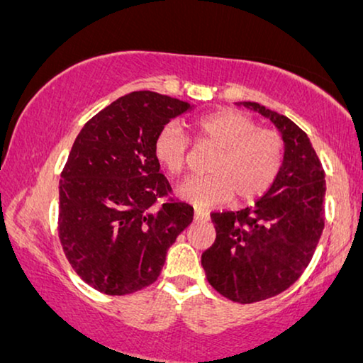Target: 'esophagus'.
<instances>
[{"instance_id": "34e87169", "label": "esophagus", "mask_w": 363, "mask_h": 363, "mask_svg": "<svg viewBox=\"0 0 363 363\" xmlns=\"http://www.w3.org/2000/svg\"><path fill=\"white\" fill-rule=\"evenodd\" d=\"M194 220L202 221V223H205V221L210 220V215L207 212H203V210L196 208V210H194Z\"/></svg>"}]
</instances>
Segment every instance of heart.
<instances>
[{
	"mask_svg": "<svg viewBox=\"0 0 363 363\" xmlns=\"http://www.w3.org/2000/svg\"><path fill=\"white\" fill-rule=\"evenodd\" d=\"M197 143L216 148L208 161L210 174L191 177L176 189L177 197L199 208L252 202L264 196L282 171L285 142L275 130L261 128L250 113L221 109L194 122ZM189 142L182 128L169 122L160 128L153 142L158 163L177 176L186 169Z\"/></svg>",
	"mask_w": 363,
	"mask_h": 363,
	"instance_id": "b5f03b06",
	"label": "heart"
}]
</instances>
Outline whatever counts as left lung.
Returning a JSON list of instances; mask_svg holds the SVG:
<instances>
[{"instance_id":"1","label":"left lung","mask_w":363,"mask_h":363,"mask_svg":"<svg viewBox=\"0 0 363 363\" xmlns=\"http://www.w3.org/2000/svg\"><path fill=\"white\" fill-rule=\"evenodd\" d=\"M267 117L285 142V161L254 207L212 213L216 240L202 254L213 289L238 303L282 294L308 267L324 230V169L308 135L257 102H238Z\"/></svg>"}]
</instances>
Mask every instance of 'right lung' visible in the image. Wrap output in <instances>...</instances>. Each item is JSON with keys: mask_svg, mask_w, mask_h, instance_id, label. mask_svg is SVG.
<instances>
[{"mask_svg": "<svg viewBox=\"0 0 363 363\" xmlns=\"http://www.w3.org/2000/svg\"><path fill=\"white\" fill-rule=\"evenodd\" d=\"M194 106L151 91L118 97L81 128L60 179L58 236L81 279L106 295L156 282L167 250L194 208L169 200L153 142L171 118Z\"/></svg>", "mask_w": 363, "mask_h": 363, "instance_id": "add662e5", "label": "right lung"}]
</instances>
